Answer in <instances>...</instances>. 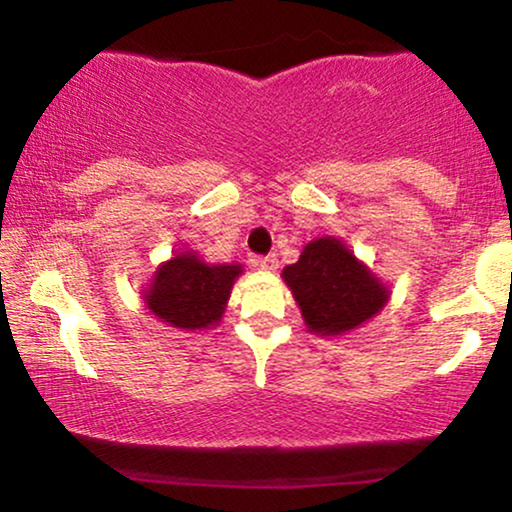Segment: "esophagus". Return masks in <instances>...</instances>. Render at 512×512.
Wrapping results in <instances>:
<instances>
[{
	"label": "esophagus",
	"mask_w": 512,
	"mask_h": 512,
	"mask_svg": "<svg viewBox=\"0 0 512 512\" xmlns=\"http://www.w3.org/2000/svg\"><path fill=\"white\" fill-rule=\"evenodd\" d=\"M254 265L261 270H268V272H275L279 268V261L275 254H268V256H261V258H254Z\"/></svg>",
	"instance_id": "1"
}]
</instances>
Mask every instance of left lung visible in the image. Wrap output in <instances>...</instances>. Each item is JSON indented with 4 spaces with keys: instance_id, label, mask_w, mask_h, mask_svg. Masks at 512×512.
Returning <instances> with one entry per match:
<instances>
[{
    "instance_id": "8db88e82",
    "label": "left lung",
    "mask_w": 512,
    "mask_h": 512,
    "mask_svg": "<svg viewBox=\"0 0 512 512\" xmlns=\"http://www.w3.org/2000/svg\"><path fill=\"white\" fill-rule=\"evenodd\" d=\"M303 312L305 326L317 335L354 331L387 305L389 289L335 237L312 240L298 263L282 272Z\"/></svg>"
}]
</instances>
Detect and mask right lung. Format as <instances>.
I'll return each instance as SVG.
<instances>
[{"mask_svg": "<svg viewBox=\"0 0 512 512\" xmlns=\"http://www.w3.org/2000/svg\"><path fill=\"white\" fill-rule=\"evenodd\" d=\"M240 275V263L209 265L193 251H184L158 265L144 291V303L165 324L200 331L219 324L230 289Z\"/></svg>", "mask_w": 512, "mask_h": 512, "instance_id": "obj_1", "label": "right lung"}]
</instances>
